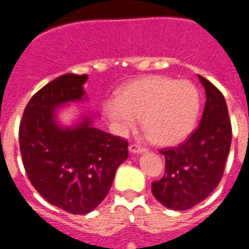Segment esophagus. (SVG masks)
Wrapping results in <instances>:
<instances>
[{
	"label": "esophagus",
	"mask_w": 249,
	"mask_h": 249,
	"mask_svg": "<svg viewBox=\"0 0 249 249\" xmlns=\"http://www.w3.org/2000/svg\"><path fill=\"white\" fill-rule=\"evenodd\" d=\"M128 149L131 153H137V155H140V153H143V152L147 151L144 147H141L140 144H131V146L128 147Z\"/></svg>",
	"instance_id": "34e87169"
}]
</instances>
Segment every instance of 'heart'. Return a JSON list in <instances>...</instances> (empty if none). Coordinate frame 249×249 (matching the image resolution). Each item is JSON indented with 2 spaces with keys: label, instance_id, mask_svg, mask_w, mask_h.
<instances>
[{
  "label": "heart",
  "instance_id": "b5f03b06",
  "mask_svg": "<svg viewBox=\"0 0 249 249\" xmlns=\"http://www.w3.org/2000/svg\"><path fill=\"white\" fill-rule=\"evenodd\" d=\"M105 111L120 129L132 128L135 118L151 142L173 146L193 132L201 111V94L195 83L166 76H146L132 81L108 101Z\"/></svg>",
  "mask_w": 249,
  "mask_h": 249
}]
</instances>
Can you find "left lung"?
I'll return each instance as SVG.
<instances>
[{
  "instance_id": "obj_1",
  "label": "left lung",
  "mask_w": 249,
  "mask_h": 249,
  "mask_svg": "<svg viewBox=\"0 0 249 249\" xmlns=\"http://www.w3.org/2000/svg\"><path fill=\"white\" fill-rule=\"evenodd\" d=\"M206 91V106L198 128L178 147L162 149L166 171L152 183L160 203L175 211L190 210L218 186L232 141V127L223 94L198 76Z\"/></svg>"
}]
</instances>
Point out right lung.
I'll use <instances>...</instances> for the list:
<instances>
[{"label":"right lung","instance_id":"1","mask_svg":"<svg viewBox=\"0 0 249 249\" xmlns=\"http://www.w3.org/2000/svg\"><path fill=\"white\" fill-rule=\"evenodd\" d=\"M87 78L67 73L47 83L31 98L19 124L28 179L46 201L72 214H87L105 199L128 157V142L96 128L91 114L82 113L72 126L59 123V107L89 100Z\"/></svg>","mask_w":249,"mask_h":249}]
</instances>
